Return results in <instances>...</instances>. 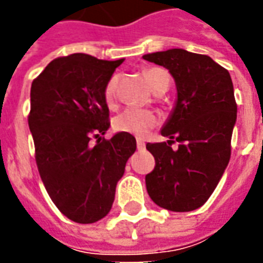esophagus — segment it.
Listing matches in <instances>:
<instances>
[{"mask_svg": "<svg viewBox=\"0 0 263 263\" xmlns=\"http://www.w3.org/2000/svg\"><path fill=\"white\" fill-rule=\"evenodd\" d=\"M137 146L138 149H145V142L142 139H137Z\"/></svg>", "mask_w": 263, "mask_h": 263, "instance_id": "esophagus-1", "label": "esophagus"}]
</instances>
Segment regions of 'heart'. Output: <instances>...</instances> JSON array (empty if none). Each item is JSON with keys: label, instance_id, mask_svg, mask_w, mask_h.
<instances>
[{"label": "heart", "instance_id": "b5f03b06", "mask_svg": "<svg viewBox=\"0 0 263 263\" xmlns=\"http://www.w3.org/2000/svg\"><path fill=\"white\" fill-rule=\"evenodd\" d=\"M143 76L155 94H163L171 86V76L166 70L160 67H149L143 70ZM115 87H117V77L112 76L104 86V101L107 103V105L114 104ZM156 122L158 118L151 109L126 108L115 115L112 120V128L117 132L131 134L135 137L142 138L156 125Z\"/></svg>", "mask_w": 263, "mask_h": 263}]
</instances>
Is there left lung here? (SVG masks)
I'll use <instances>...</instances> for the list:
<instances>
[{"mask_svg": "<svg viewBox=\"0 0 263 263\" xmlns=\"http://www.w3.org/2000/svg\"><path fill=\"white\" fill-rule=\"evenodd\" d=\"M163 66L176 81L177 101L162 129L167 142L146 143L155 158L145 176L149 197L171 211L201 207L220 182L231 158L237 103L228 70L207 54L169 49L143 56ZM179 142L177 149L171 143Z\"/></svg>", "mask_w": 263, "mask_h": 263, "instance_id": "left-lung-1", "label": "left lung"}]
</instances>
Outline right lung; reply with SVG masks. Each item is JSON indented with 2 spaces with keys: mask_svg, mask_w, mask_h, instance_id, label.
Masks as SVG:
<instances>
[{
  "mask_svg": "<svg viewBox=\"0 0 263 263\" xmlns=\"http://www.w3.org/2000/svg\"><path fill=\"white\" fill-rule=\"evenodd\" d=\"M122 62L73 53L52 60L32 81L28 124L37 171L54 205L79 224L108 214L137 149L131 134L101 138L109 126L104 86Z\"/></svg>",
  "mask_w": 263,
  "mask_h": 263,
  "instance_id": "1",
  "label": "right lung"
}]
</instances>
